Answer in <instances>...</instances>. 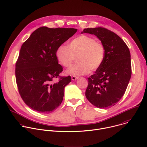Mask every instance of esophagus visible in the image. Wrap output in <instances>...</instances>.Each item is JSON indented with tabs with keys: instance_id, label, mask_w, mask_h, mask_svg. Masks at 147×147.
<instances>
[{
	"instance_id": "esophagus-1",
	"label": "esophagus",
	"mask_w": 147,
	"mask_h": 147,
	"mask_svg": "<svg viewBox=\"0 0 147 147\" xmlns=\"http://www.w3.org/2000/svg\"><path fill=\"white\" fill-rule=\"evenodd\" d=\"M78 78V77H76V76H71V80H73V81H75V80H77Z\"/></svg>"
}]
</instances>
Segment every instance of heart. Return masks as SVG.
I'll return each mask as SVG.
<instances>
[{"instance_id": "heart-1", "label": "heart", "mask_w": 147, "mask_h": 147, "mask_svg": "<svg viewBox=\"0 0 147 147\" xmlns=\"http://www.w3.org/2000/svg\"><path fill=\"white\" fill-rule=\"evenodd\" d=\"M56 57L59 63L69 67L76 57V63L67 70L73 76L85 75L96 71L102 66L105 57L103 44L93 37L82 34L73 39L68 44L59 46Z\"/></svg>"}]
</instances>
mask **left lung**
Masks as SVG:
<instances>
[{
	"label": "left lung",
	"mask_w": 147,
	"mask_h": 147,
	"mask_svg": "<svg viewBox=\"0 0 147 147\" xmlns=\"http://www.w3.org/2000/svg\"><path fill=\"white\" fill-rule=\"evenodd\" d=\"M82 33L96 36L105 49L102 66L88 78L86 99L97 108L114 106L124 95L131 77L129 49L119 36L105 28H86Z\"/></svg>",
	"instance_id": "8db88e82"
}]
</instances>
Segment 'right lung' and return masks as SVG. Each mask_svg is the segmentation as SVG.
Returning <instances> with one entry per match:
<instances>
[{"label": "right lung", "instance_id": "add662e5", "mask_svg": "<svg viewBox=\"0 0 147 147\" xmlns=\"http://www.w3.org/2000/svg\"><path fill=\"white\" fill-rule=\"evenodd\" d=\"M77 30L40 27L22 45L16 63V82L22 99L32 110L51 113L62 102L65 87L71 78L59 76L63 67L58 63L56 51Z\"/></svg>", "mask_w": 147, "mask_h": 147}]
</instances>
